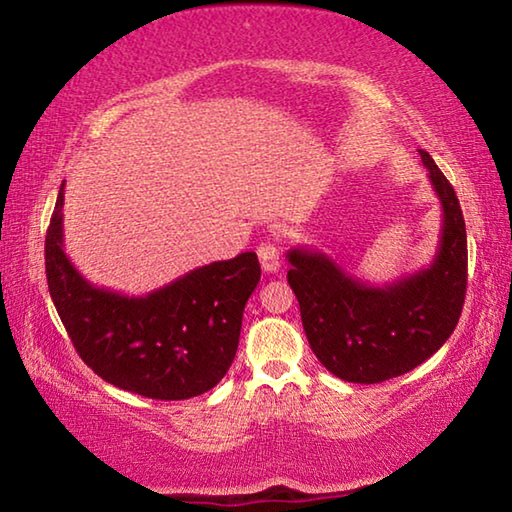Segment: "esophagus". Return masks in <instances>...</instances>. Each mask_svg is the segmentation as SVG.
Segmentation results:
<instances>
[{
  "mask_svg": "<svg viewBox=\"0 0 512 512\" xmlns=\"http://www.w3.org/2000/svg\"><path fill=\"white\" fill-rule=\"evenodd\" d=\"M257 257L266 273H275L277 268H280V250H277L273 241H262V244L257 246Z\"/></svg>",
  "mask_w": 512,
  "mask_h": 512,
  "instance_id": "esophagus-1",
  "label": "esophagus"
}]
</instances>
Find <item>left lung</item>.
<instances>
[{
  "label": "left lung",
  "mask_w": 512,
  "mask_h": 512,
  "mask_svg": "<svg viewBox=\"0 0 512 512\" xmlns=\"http://www.w3.org/2000/svg\"><path fill=\"white\" fill-rule=\"evenodd\" d=\"M420 158L443 205L438 253L427 268L372 287L318 250L287 253V280L311 350L332 375L352 384H379L420 366L461 318L467 287L461 203L431 155L420 149Z\"/></svg>",
  "instance_id": "obj_1"
}]
</instances>
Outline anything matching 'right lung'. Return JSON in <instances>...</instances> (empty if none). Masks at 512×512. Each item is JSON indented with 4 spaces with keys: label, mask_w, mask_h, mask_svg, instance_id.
I'll return each instance as SVG.
<instances>
[{
    "label": "right lung",
    "mask_w": 512,
    "mask_h": 512,
    "mask_svg": "<svg viewBox=\"0 0 512 512\" xmlns=\"http://www.w3.org/2000/svg\"><path fill=\"white\" fill-rule=\"evenodd\" d=\"M63 187L45 239L51 300L79 357L108 384L151 400H189L223 379L262 268L255 253L212 262L146 296L99 289L63 250Z\"/></svg>",
    "instance_id": "right-lung-1"
}]
</instances>
